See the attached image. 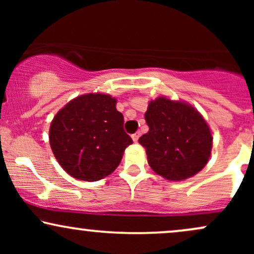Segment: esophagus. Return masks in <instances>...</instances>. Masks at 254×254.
I'll list each match as a JSON object with an SVG mask.
<instances>
[{"label": "esophagus", "instance_id": "1", "mask_svg": "<svg viewBox=\"0 0 254 254\" xmlns=\"http://www.w3.org/2000/svg\"><path fill=\"white\" fill-rule=\"evenodd\" d=\"M131 137H132V141L135 142V143H136V142L138 141V138H139V132H136V133H133V135L131 136Z\"/></svg>", "mask_w": 254, "mask_h": 254}]
</instances>
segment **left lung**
Returning <instances> with one entry per match:
<instances>
[{"instance_id": "left-lung-1", "label": "left lung", "mask_w": 254, "mask_h": 254, "mask_svg": "<svg viewBox=\"0 0 254 254\" xmlns=\"http://www.w3.org/2000/svg\"><path fill=\"white\" fill-rule=\"evenodd\" d=\"M149 131L139 137L151 170L168 180L197 174L208 162L212 137L193 107L165 97L150 101L145 112Z\"/></svg>"}]
</instances>
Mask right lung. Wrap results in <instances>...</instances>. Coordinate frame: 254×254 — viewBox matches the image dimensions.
I'll return each instance as SVG.
<instances>
[{
  "label": "right lung",
  "mask_w": 254,
  "mask_h": 254,
  "mask_svg": "<svg viewBox=\"0 0 254 254\" xmlns=\"http://www.w3.org/2000/svg\"><path fill=\"white\" fill-rule=\"evenodd\" d=\"M115 98L89 93L68 103L55 116L50 145L71 177L97 182L112 173L132 139L124 131V117Z\"/></svg>",
  "instance_id": "right-lung-1"
}]
</instances>
